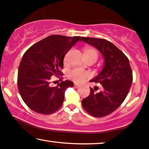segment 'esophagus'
I'll use <instances>...</instances> for the list:
<instances>
[{
	"mask_svg": "<svg viewBox=\"0 0 149 149\" xmlns=\"http://www.w3.org/2000/svg\"><path fill=\"white\" fill-rule=\"evenodd\" d=\"M74 87H75V88H79L80 87V85L77 84H74Z\"/></svg>",
	"mask_w": 149,
	"mask_h": 149,
	"instance_id": "obj_1",
	"label": "esophagus"
}]
</instances>
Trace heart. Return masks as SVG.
I'll return each mask as SVG.
<instances>
[{"label": "heart", "mask_w": 149, "mask_h": 149, "mask_svg": "<svg viewBox=\"0 0 149 149\" xmlns=\"http://www.w3.org/2000/svg\"><path fill=\"white\" fill-rule=\"evenodd\" d=\"M84 53L92 55L95 58V60H97V52L94 49H88ZM90 77V73L84 70V69L79 68L73 69L72 70L69 71L68 73V78L73 80V82L78 83V84H82Z\"/></svg>", "instance_id": "1"}]
</instances>
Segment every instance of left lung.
I'll return each mask as SVG.
<instances>
[{"instance_id":"8db88e82","label":"left lung","mask_w":149,"mask_h":149,"mask_svg":"<svg viewBox=\"0 0 149 149\" xmlns=\"http://www.w3.org/2000/svg\"><path fill=\"white\" fill-rule=\"evenodd\" d=\"M82 40L97 49L104 59L102 70L90 81L100 83L102 89L96 93L95 88H91L90 95L82 100V105L93 116L104 117L116 110L128 94L133 81L130 61L110 41L93 37H82Z\"/></svg>"}]
</instances>
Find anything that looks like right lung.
<instances>
[{
	"label": "right lung",
	"mask_w": 149,
	"mask_h": 149,
	"mask_svg": "<svg viewBox=\"0 0 149 149\" xmlns=\"http://www.w3.org/2000/svg\"><path fill=\"white\" fill-rule=\"evenodd\" d=\"M82 37L53 35L33 45L26 51L18 68L17 87L22 98L32 110L50 114L62 106L65 92L73 86L69 80L51 86L53 76H63L65 54Z\"/></svg>",
	"instance_id": "1"
}]
</instances>
